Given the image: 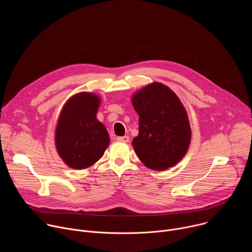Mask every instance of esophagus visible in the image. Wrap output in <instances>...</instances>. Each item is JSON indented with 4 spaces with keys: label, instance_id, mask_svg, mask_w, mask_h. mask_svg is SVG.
Instances as JSON below:
<instances>
[{
    "label": "esophagus",
    "instance_id": "34e87169",
    "mask_svg": "<svg viewBox=\"0 0 252 252\" xmlns=\"http://www.w3.org/2000/svg\"><path fill=\"white\" fill-rule=\"evenodd\" d=\"M117 139L119 141H124V142H128L129 141V137L127 135H125V136H118Z\"/></svg>",
    "mask_w": 252,
    "mask_h": 252
}]
</instances>
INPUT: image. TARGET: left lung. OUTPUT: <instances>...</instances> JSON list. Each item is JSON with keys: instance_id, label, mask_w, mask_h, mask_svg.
<instances>
[{"instance_id": "left-lung-1", "label": "left lung", "mask_w": 252, "mask_h": 252, "mask_svg": "<svg viewBox=\"0 0 252 252\" xmlns=\"http://www.w3.org/2000/svg\"><path fill=\"white\" fill-rule=\"evenodd\" d=\"M139 116L138 135L132 140L140 161L164 170L181 160L190 142L188 115L181 100L166 86L154 83L131 98Z\"/></svg>"}]
</instances>
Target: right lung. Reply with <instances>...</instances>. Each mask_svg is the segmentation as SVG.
Here are the masks:
<instances>
[{
  "mask_svg": "<svg viewBox=\"0 0 252 252\" xmlns=\"http://www.w3.org/2000/svg\"><path fill=\"white\" fill-rule=\"evenodd\" d=\"M98 105L96 95L81 93L68 99L61 113L56 146L60 157L71 168L91 166L109 146V133L95 117Z\"/></svg>",
  "mask_w": 252,
  "mask_h": 252,
  "instance_id": "right-lung-1",
  "label": "right lung"
}]
</instances>
